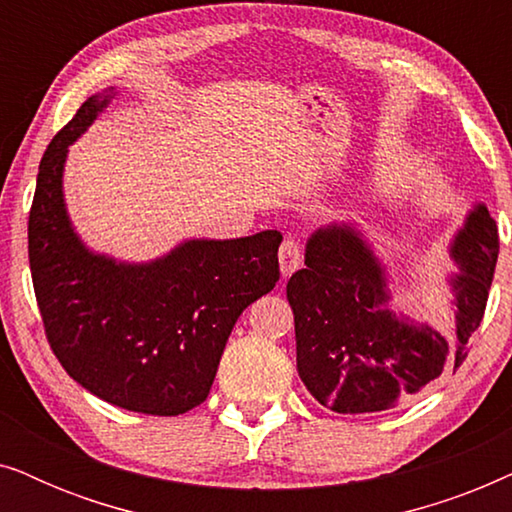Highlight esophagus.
<instances>
[{
  "label": "esophagus",
  "mask_w": 512,
  "mask_h": 512,
  "mask_svg": "<svg viewBox=\"0 0 512 512\" xmlns=\"http://www.w3.org/2000/svg\"><path fill=\"white\" fill-rule=\"evenodd\" d=\"M300 265V247L296 240H284L282 247H279V270H282L284 277H289L293 270H298Z\"/></svg>",
  "instance_id": "obj_1"
}]
</instances>
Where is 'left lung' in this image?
<instances>
[{"mask_svg":"<svg viewBox=\"0 0 512 512\" xmlns=\"http://www.w3.org/2000/svg\"><path fill=\"white\" fill-rule=\"evenodd\" d=\"M447 275L454 328H436L391 310V275L356 223H328L305 244V268L286 298L296 321V368L321 405L342 415L391 410L466 359L485 314L499 233L478 202L450 242Z\"/></svg>","mask_w":512,"mask_h":512,"instance_id":"1","label":"left lung"}]
</instances>
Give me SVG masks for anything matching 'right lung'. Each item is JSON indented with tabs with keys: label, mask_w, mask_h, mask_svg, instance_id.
<instances>
[{
	"label": "right lung",
	"mask_w": 512,
	"mask_h": 512,
	"mask_svg": "<svg viewBox=\"0 0 512 512\" xmlns=\"http://www.w3.org/2000/svg\"><path fill=\"white\" fill-rule=\"evenodd\" d=\"M116 95H90L41 158L27 226L32 282L69 377L123 410L172 417L205 401L237 317L275 289L282 235L191 237L142 263L90 249L62 179L69 146Z\"/></svg>",
	"instance_id": "obj_1"
}]
</instances>
